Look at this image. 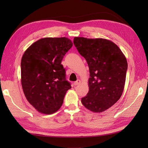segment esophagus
<instances>
[{"mask_svg": "<svg viewBox=\"0 0 148 148\" xmlns=\"http://www.w3.org/2000/svg\"><path fill=\"white\" fill-rule=\"evenodd\" d=\"M81 83V81L79 79H77L76 81H75V82L74 83V84L75 86H77L78 85V84Z\"/></svg>", "mask_w": 148, "mask_h": 148, "instance_id": "34e87169", "label": "esophagus"}]
</instances>
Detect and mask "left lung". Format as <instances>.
<instances>
[{
    "instance_id": "1",
    "label": "left lung",
    "mask_w": 148,
    "mask_h": 148,
    "mask_svg": "<svg viewBox=\"0 0 148 148\" xmlns=\"http://www.w3.org/2000/svg\"><path fill=\"white\" fill-rule=\"evenodd\" d=\"M74 45L89 67V91L81 103L90 111L101 112L120 99L124 90L128 67L126 57L111 40L74 38Z\"/></svg>"
}]
</instances>
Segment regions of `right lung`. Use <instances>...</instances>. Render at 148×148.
Here are the masks:
<instances>
[{
    "instance_id": "add662e5",
    "label": "right lung",
    "mask_w": 148,
    "mask_h": 148,
    "mask_svg": "<svg viewBox=\"0 0 148 148\" xmlns=\"http://www.w3.org/2000/svg\"><path fill=\"white\" fill-rule=\"evenodd\" d=\"M67 37H46L34 42L21 61V82L28 101L37 111L51 114L61 108L71 84L61 64L72 46Z\"/></svg>"
}]
</instances>
